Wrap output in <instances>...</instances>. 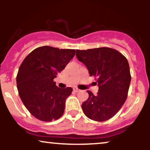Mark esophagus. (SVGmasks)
Listing matches in <instances>:
<instances>
[{
    "mask_svg": "<svg viewBox=\"0 0 150 150\" xmlns=\"http://www.w3.org/2000/svg\"><path fill=\"white\" fill-rule=\"evenodd\" d=\"M73 91L75 92H80V90L78 88H77V87H75V88H73Z\"/></svg>",
    "mask_w": 150,
    "mask_h": 150,
    "instance_id": "1",
    "label": "esophagus"
}]
</instances>
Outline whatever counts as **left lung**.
Here are the masks:
<instances>
[{
	"instance_id": "8db88e82",
	"label": "left lung",
	"mask_w": 150,
	"mask_h": 150,
	"mask_svg": "<svg viewBox=\"0 0 150 150\" xmlns=\"http://www.w3.org/2000/svg\"><path fill=\"white\" fill-rule=\"evenodd\" d=\"M77 59L85 65L90 76L97 79V95L87 91L89 97L82 104L87 118L105 121L114 116L128 97L131 75L127 58L116 49L100 47L76 50Z\"/></svg>"
}]
</instances>
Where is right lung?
<instances>
[{
    "label": "right lung",
    "instance_id": "add662e5",
    "mask_svg": "<svg viewBox=\"0 0 150 150\" xmlns=\"http://www.w3.org/2000/svg\"><path fill=\"white\" fill-rule=\"evenodd\" d=\"M75 54L74 49L44 46L33 50L20 65L16 77L19 95L37 119L49 122L63 116L65 100L73 88H59L53 79Z\"/></svg>",
    "mask_w": 150,
    "mask_h": 150
}]
</instances>
